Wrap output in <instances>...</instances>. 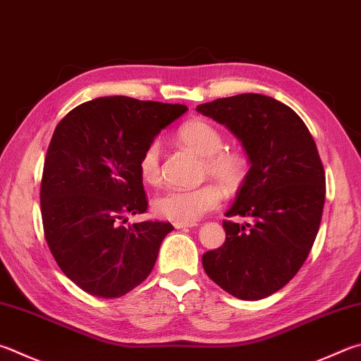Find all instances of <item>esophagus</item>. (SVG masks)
Masks as SVG:
<instances>
[{"label": "esophagus", "instance_id": "obj_1", "mask_svg": "<svg viewBox=\"0 0 361 361\" xmlns=\"http://www.w3.org/2000/svg\"><path fill=\"white\" fill-rule=\"evenodd\" d=\"M194 222H173L175 228H186V227H194Z\"/></svg>", "mask_w": 361, "mask_h": 361}]
</instances>
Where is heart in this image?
<instances>
[{
	"instance_id": "heart-1",
	"label": "heart",
	"mask_w": 361,
	"mask_h": 361,
	"mask_svg": "<svg viewBox=\"0 0 361 361\" xmlns=\"http://www.w3.org/2000/svg\"><path fill=\"white\" fill-rule=\"evenodd\" d=\"M176 139L181 145L192 149L203 158V175L232 192L246 180L249 162L238 149L224 148V135L203 118H194L183 123ZM139 172L148 185L161 181V145L158 140L149 142L139 158ZM221 191L213 185H202L191 189H167L153 202L154 213L175 222H195L213 212L221 203Z\"/></svg>"
}]
</instances>
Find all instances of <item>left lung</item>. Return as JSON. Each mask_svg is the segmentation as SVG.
Masks as SVG:
<instances>
[{"label": "left lung", "mask_w": 361, "mask_h": 361, "mask_svg": "<svg viewBox=\"0 0 361 361\" xmlns=\"http://www.w3.org/2000/svg\"><path fill=\"white\" fill-rule=\"evenodd\" d=\"M197 110L238 137L251 162L222 222L224 245L202 255L203 270L241 300L278 292L303 267L316 241L325 202V170L303 120L270 96L245 93Z\"/></svg>", "instance_id": "1"}]
</instances>
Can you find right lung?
Wrapping results in <instances>:
<instances>
[{"label": "right lung", "instance_id": "obj_1", "mask_svg": "<svg viewBox=\"0 0 361 361\" xmlns=\"http://www.w3.org/2000/svg\"><path fill=\"white\" fill-rule=\"evenodd\" d=\"M181 104L109 96L83 102L56 124L41 181L44 237L61 271L82 290L118 298L145 281L170 222L124 227L147 213L139 158Z\"/></svg>", "mask_w": 361, "mask_h": 361}]
</instances>
